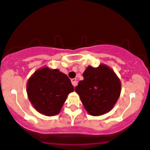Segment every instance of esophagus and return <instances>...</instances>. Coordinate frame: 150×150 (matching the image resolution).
I'll return each mask as SVG.
<instances>
[{
    "label": "esophagus",
    "mask_w": 150,
    "mask_h": 150,
    "mask_svg": "<svg viewBox=\"0 0 150 150\" xmlns=\"http://www.w3.org/2000/svg\"><path fill=\"white\" fill-rule=\"evenodd\" d=\"M71 82H72V84L73 85L74 87H75L77 85V81L76 80V79H71Z\"/></svg>",
    "instance_id": "esophagus-1"
}]
</instances>
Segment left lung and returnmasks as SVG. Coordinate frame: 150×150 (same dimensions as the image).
<instances>
[{
  "label": "left lung",
  "instance_id": "left-lung-1",
  "mask_svg": "<svg viewBox=\"0 0 150 150\" xmlns=\"http://www.w3.org/2000/svg\"><path fill=\"white\" fill-rule=\"evenodd\" d=\"M83 77L75 91L88 114L98 116L109 112L121 92L120 80L115 72L101 64L96 68L88 66Z\"/></svg>",
  "mask_w": 150,
  "mask_h": 150
}]
</instances>
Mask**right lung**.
Listing matches in <instances>:
<instances>
[{"instance_id": "1", "label": "right lung", "mask_w": 150, "mask_h": 150, "mask_svg": "<svg viewBox=\"0 0 150 150\" xmlns=\"http://www.w3.org/2000/svg\"><path fill=\"white\" fill-rule=\"evenodd\" d=\"M26 89L28 99L38 112L53 116L60 112L74 87L66 74L44 66L31 75Z\"/></svg>"}]
</instances>
